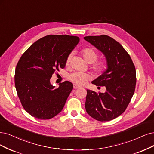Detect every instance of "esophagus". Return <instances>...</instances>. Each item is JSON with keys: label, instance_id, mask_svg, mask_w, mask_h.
<instances>
[{"label": "esophagus", "instance_id": "esophagus-1", "mask_svg": "<svg viewBox=\"0 0 154 154\" xmlns=\"http://www.w3.org/2000/svg\"><path fill=\"white\" fill-rule=\"evenodd\" d=\"M73 88L77 89H78V88H80V86H77V85H76V84H74V85H73Z\"/></svg>", "mask_w": 154, "mask_h": 154}]
</instances>
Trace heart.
<instances>
[{"mask_svg":"<svg viewBox=\"0 0 154 154\" xmlns=\"http://www.w3.org/2000/svg\"><path fill=\"white\" fill-rule=\"evenodd\" d=\"M84 59L88 63H93L91 66V69L96 73H101L105 68V62L103 60L96 61L98 58V53L96 51L91 48L83 49L81 52ZM72 57V54L67 56L66 60V64L68 65ZM89 78V75L88 73L82 72H73L68 75V79L74 84L77 85H84L86 83Z\"/></svg>","mask_w":154,"mask_h":154,"instance_id":"obj_1","label":"heart"}]
</instances>
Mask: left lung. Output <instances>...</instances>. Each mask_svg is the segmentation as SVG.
I'll list each match as a JSON object with an SVG mask.
<instances>
[{"label":"left lung","instance_id":"8db88e82","mask_svg":"<svg viewBox=\"0 0 154 154\" xmlns=\"http://www.w3.org/2000/svg\"><path fill=\"white\" fill-rule=\"evenodd\" d=\"M84 38L103 53L107 69L92 81L96 86H105V93L87 89L85 108L88 114L99 121H109L126 110L134 93L136 69L129 54L121 44L103 35Z\"/></svg>","mask_w":154,"mask_h":154}]
</instances>
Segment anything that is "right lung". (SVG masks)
<instances>
[{
    "instance_id": "obj_1",
    "label": "right lung",
    "mask_w": 154,
    "mask_h": 154,
    "mask_svg": "<svg viewBox=\"0 0 154 154\" xmlns=\"http://www.w3.org/2000/svg\"><path fill=\"white\" fill-rule=\"evenodd\" d=\"M79 40L68 35H47L22 54L15 70V87L23 107L32 116L49 119L64 107L73 84L66 81L56 89L50 79L56 71L65 68L67 56Z\"/></svg>"
}]
</instances>
